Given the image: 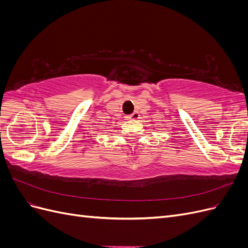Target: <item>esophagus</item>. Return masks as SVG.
<instances>
[{"label":"esophagus","mask_w":248,"mask_h":248,"mask_svg":"<svg viewBox=\"0 0 248 248\" xmlns=\"http://www.w3.org/2000/svg\"><path fill=\"white\" fill-rule=\"evenodd\" d=\"M125 118H126V120H137V119H139V114L138 112H133V114L126 116Z\"/></svg>","instance_id":"1"}]
</instances>
